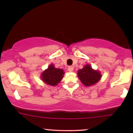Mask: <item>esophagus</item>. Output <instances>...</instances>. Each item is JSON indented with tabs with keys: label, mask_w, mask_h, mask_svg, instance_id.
<instances>
[{
	"label": "esophagus",
	"mask_w": 133,
	"mask_h": 133,
	"mask_svg": "<svg viewBox=\"0 0 133 133\" xmlns=\"http://www.w3.org/2000/svg\"><path fill=\"white\" fill-rule=\"evenodd\" d=\"M73 70H74V68H73L72 66H69L68 67V71L69 72H72Z\"/></svg>",
	"instance_id": "34e87169"
}]
</instances>
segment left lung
<instances>
[{
  "label": "left lung",
  "mask_w": 133,
  "mask_h": 133,
  "mask_svg": "<svg viewBox=\"0 0 133 133\" xmlns=\"http://www.w3.org/2000/svg\"><path fill=\"white\" fill-rule=\"evenodd\" d=\"M77 76L82 83L86 86L95 84L101 78L100 72L93 69L89 64H86L82 69H79Z\"/></svg>",
  "instance_id": "left-lung-1"
}]
</instances>
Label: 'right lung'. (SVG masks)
Returning <instances> with one entry per match:
<instances>
[{
    "label": "right lung",
    "instance_id": "1",
    "mask_svg": "<svg viewBox=\"0 0 133 133\" xmlns=\"http://www.w3.org/2000/svg\"><path fill=\"white\" fill-rule=\"evenodd\" d=\"M64 74V72L63 70L56 68L54 65L51 64L41 74V77L45 84L55 86L61 82Z\"/></svg>",
    "mask_w": 133,
    "mask_h": 133
}]
</instances>
